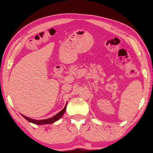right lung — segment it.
Instances as JSON below:
<instances>
[{
  "mask_svg": "<svg viewBox=\"0 0 153 153\" xmlns=\"http://www.w3.org/2000/svg\"><path fill=\"white\" fill-rule=\"evenodd\" d=\"M67 104L65 105V107H64L63 110H61L60 112L58 113L56 115H55L54 117L49 118V119H46V120H33V119H31L30 117H27L26 116H25L24 115H22L23 117H24L25 120H27L28 121H30L31 123H33L34 124H37V125H43V124H51L53 123L54 122H55L56 121L59 120L60 119L65 113V111L66 110V107H67Z\"/></svg>",
  "mask_w": 153,
  "mask_h": 153,
  "instance_id": "add662e5",
  "label": "right lung"
}]
</instances>
